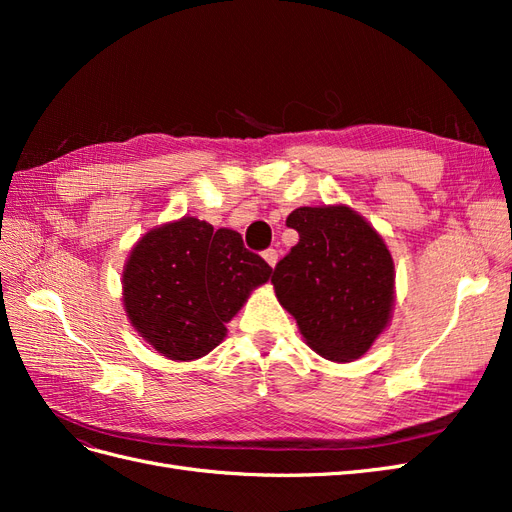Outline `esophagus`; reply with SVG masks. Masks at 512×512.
<instances>
[{
    "instance_id": "1",
    "label": "esophagus",
    "mask_w": 512,
    "mask_h": 512,
    "mask_svg": "<svg viewBox=\"0 0 512 512\" xmlns=\"http://www.w3.org/2000/svg\"><path fill=\"white\" fill-rule=\"evenodd\" d=\"M262 258L267 260L269 267H275V265H277V252H275V250H265V252H262Z\"/></svg>"
}]
</instances>
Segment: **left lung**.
I'll return each instance as SVG.
<instances>
[{
  "label": "left lung",
  "mask_w": 512,
  "mask_h": 512,
  "mask_svg": "<svg viewBox=\"0 0 512 512\" xmlns=\"http://www.w3.org/2000/svg\"><path fill=\"white\" fill-rule=\"evenodd\" d=\"M286 226L299 232V243L273 271L277 301L314 352L339 363L359 359L391 320L395 265L389 247L346 205L299 207Z\"/></svg>",
  "instance_id": "left-lung-1"
}]
</instances>
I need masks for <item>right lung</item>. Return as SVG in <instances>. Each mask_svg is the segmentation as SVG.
Instances as JSON below:
<instances>
[{"mask_svg":"<svg viewBox=\"0 0 512 512\" xmlns=\"http://www.w3.org/2000/svg\"><path fill=\"white\" fill-rule=\"evenodd\" d=\"M273 269L245 250L237 230L185 218L151 228L123 267V307L132 327L166 359L194 361L226 337L250 292Z\"/></svg>","mask_w":512,"mask_h":512,"instance_id":"obj_1","label":"right lung"}]
</instances>
